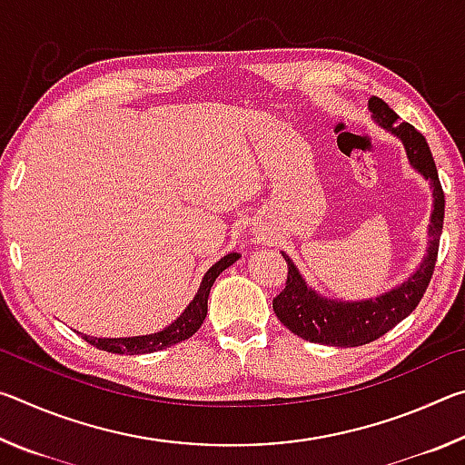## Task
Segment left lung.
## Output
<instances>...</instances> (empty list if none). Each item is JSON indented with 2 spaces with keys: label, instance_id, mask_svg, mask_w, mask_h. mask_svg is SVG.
<instances>
[{
  "label": "left lung",
  "instance_id": "left-lung-1",
  "mask_svg": "<svg viewBox=\"0 0 465 465\" xmlns=\"http://www.w3.org/2000/svg\"><path fill=\"white\" fill-rule=\"evenodd\" d=\"M369 110L380 127L402 141L411 166L430 183L432 213L427 256L422 258L420 266L408 277V281L390 289L388 293L361 299V302H338V299H328L313 291L297 271L293 261L282 254L289 269L287 282L285 289L272 299L274 313L291 332L302 336L303 341L344 346V349L377 341L416 310L429 287L432 271H435L445 215V194L439 183L435 160H432L422 133L416 131L411 123H398V114L381 98H369Z\"/></svg>",
  "mask_w": 465,
  "mask_h": 465
}]
</instances>
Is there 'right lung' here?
<instances>
[{
    "label": "right lung",
    "instance_id": "add662e5",
    "mask_svg": "<svg viewBox=\"0 0 465 465\" xmlns=\"http://www.w3.org/2000/svg\"><path fill=\"white\" fill-rule=\"evenodd\" d=\"M238 258L240 254L232 252V254L223 256L222 261L211 266V269L204 272L201 287L196 291L193 302L186 305V310L180 313V318L172 322L170 326L160 330V332L145 334V336H129V338H96L82 332L80 334L85 342L94 344L100 351L114 352V355H124V352H127V355H145V352L162 351V349H168L172 344L183 342L201 328L204 316H207V299L215 279L227 269V266H232L235 261H238Z\"/></svg>",
    "mask_w": 465,
    "mask_h": 465
}]
</instances>
